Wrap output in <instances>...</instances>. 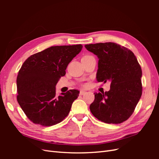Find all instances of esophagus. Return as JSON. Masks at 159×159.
Masks as SVG:
<instances>
[{"label": "esophagus", "mask_w": 159, "mask_h": 159, "mask_svg": "<svg viewBox=\"0 0 159 159\" xmlns=\"http://www.w3.org/2000/svg\"><path fill=\"white\" fill-rule=\"evenodd\" d=\"M85 93H86V91H81L80 92V95H84Z\"/></svg>", "instance_id": "34e87169"}]
</instances>
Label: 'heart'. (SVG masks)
<instances>
[{"label":"heart","mask_w":159,"mask_h":159,"mask_svg":"<svg viewBox=\"0 0 159 159\" xmlns=\"http://www.w3.org/2000/svg\"><path fill=\"white\" fill-rule=\"evenodd\" d=\"M89 56H84V57H89Z\"/></svg>","instance_id":"1"}]
</instances>
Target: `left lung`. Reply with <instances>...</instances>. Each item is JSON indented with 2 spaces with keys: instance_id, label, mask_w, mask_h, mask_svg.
Segmentation results:
<instances>
[{
  "instance_id": "obj_1",
  "label": "left lung",
  "mask_w": 159,
  "mask_h": 159,
  "mask_svg": "<svg viewBox=\"0 0 159 159\" xmlns=\"http://www.w3.org/2000/svg\"><path fill=\"white\" fill-rule=\"evenodd\" d=\"M98 56L99 82L111 81L110 90L95 93L90 105L91 113L99 121L118 124L127 120L134 112L142 95V70L132 51L116 43L85 45Z\"/></svg>"
}]
</instances>
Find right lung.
Here are the masks:
<instances>
[{"mask_svg": "<svg viewBox=\"0 0 159 159\" xmlns=\"http://www.w3.org/2000/svg\"><path fill=\"white\" fill-rule=\"evenodd\" d=\"M82 48L81 44L52 46L23 63L16 79L17 101L34 123L52 126L68 116L80 91L70 89L57 97L56 85Z\"/></svg>", "mask_w": 159, "mask_h": 159, "instance_id": "1", "label": "right lung"}]
</instances>
